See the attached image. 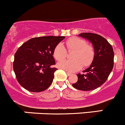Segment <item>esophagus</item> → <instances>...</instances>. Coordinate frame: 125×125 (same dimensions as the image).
Returning <instances> with one entry per match:
<instances>
[{
	"label": "esophagus",
	"instance_id": "obj_1",
	"mask_svg": "<svg viewBox=\"0 0 125 125\" xmlns=\"http://www.w3.org/2000/svg\"><path fill=\"white\" fill-rule=\"evenodd\" d=\"M66 74H67L68 75V76H71V75L72 74L68 72V71H66Z\"/></svg>",
	"mask_w": 125,
	"mask_h": 125
}]
</instances>
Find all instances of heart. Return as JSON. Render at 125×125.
Here are the masks:
<instances>
[{"label":"heart","mask_w":125,"mask_h":125,"mask_svg":"<svg viewBox=\"0 0 125 125\" xmlns=\"http://www.w3.org/2000/svg\"><path fill=\"white\" fill-rule=\"evenodd\" d=\"M69 51H74L72 55L73 60H62L67 55V50L62 43H58L53 51V56L57 61L59 68L69 72L79 71L84 66L88 67L92 64L95 56L94 49L91 45L87 44L86 41L78 37H73L66 41Z\"/></svg>","instance_id":"heart-1"}]
</instances>
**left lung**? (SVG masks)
I'll return each instance as SVG.
<instances>
[{
  "label": "left lung",
  "instance_id": "obj_1",
  "mask_svg": "<svg viewBox=\"0 0 125 125\" xmlns=\"http://www.w3.org/2000/svg\"><path fill=\"white\" fill-rule=\"evenodd\" d=\"M79 36L91 41L95 56L89 68L79 73L78 81L73 86L81 91H91L105 83L114 65V52L108 41L99 34L91 32L81 33Z\"/></svg>",
  "mask_w": 125,
  "mask_h": 125
}]
</instances>
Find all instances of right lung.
Masks as SVG:
<instances>
[{
  "mask_svg": "<svg viewBox=\"0 0 125 125\" xmlns=\"http://www.w3.org/2000/svg\"><path fill=\"white\" fill-rule=\"evenodd\" d=\"M64 36H42L24 42L14 55L13 68L19 83L31 92H41L50 86L56 68L53 51Z\"/></svg>",
  "mask_w": 125,
  "mask_h": 125,
  "instance_id": "right-lung-1",
  "label": "right lung"
}]
</instances>
